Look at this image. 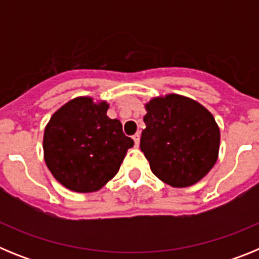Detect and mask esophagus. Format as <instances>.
I'll list each match as a JSON object with an SVG mask.
<instances>
[{
	"label": "esophagus",
	"mask_w": 259,
	"mask_h": 259,
	"mask_svg": "<svg viewBox=\"0 0 259 259\" xmlns=\"http://www.w3.org/2000/svg\"><path fill=\"white\" fill-rule=\"evenodd\" d=\"M132 139H134V141H135V145L139 146V144H140V134H139V132H137V134H135L134 136H132Z\"/></svg>",
	"instance_id": "34e87169"
}]
</instances>
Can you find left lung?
<instances>
[{"label": "left lung", "instance_id": "left-lung-1", "mask_svg": "<svg viewBox=\"0 0 259 259\" xmlns=\"http://www.w3.org/2000/svg\"><path fill=\"white\" fill-rule=\"evenodd\" d=\"M145 109L140 148L152 172L175 188L200 182L218 159L221 132L212 114L174 93L153 98Z\"/></svg>", "mask_w": 259, "mask_h": 259}]
</instances>
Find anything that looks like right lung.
<instances>
[{
    "instance_id": "obj_1",
    "label": "right lung",
    "mask_w": 259,
    "mask_h": 259,
    "mask_svg": "<svg viewBox=\"0 0 259 259\" xmlns=\"http://www.w3.org/2000/svg\"><path fill=\"white\" fill-rule=\"evenodd\" d=\"M107 102L76 97L53 114L44 131L45 163L70 191L89 193L111 180L134 146L118 119L106 115Z\"/></svg>"
}]
</instances>
